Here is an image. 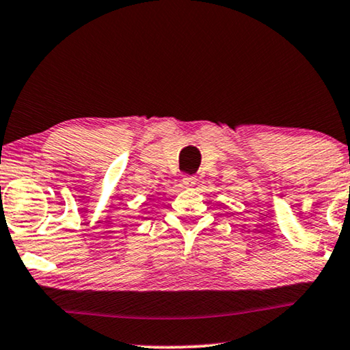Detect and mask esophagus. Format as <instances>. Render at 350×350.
I'll return each mask as SVG.
<instances>
[{
    "label": "esophagus",
    "mask_w": 350,
    "mask_h": 350,
    "mask_svg": "<svg viewBox=\"0 0 350 350\" xmlns=\"http://www.w3.org/2000/svg\"><path fill=\"white\" fill-rule=\"evenodd\" d=\"M182 184H184L185 188H193L196 185V177L195 176H185L184 179H182Z\"/></svg>",
    "instance_id": "obj_1"
}]
</instances>
